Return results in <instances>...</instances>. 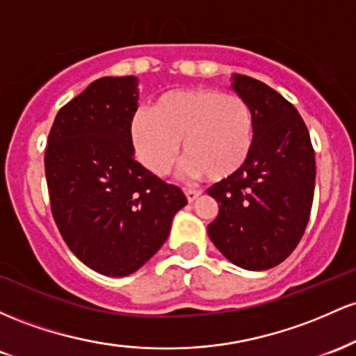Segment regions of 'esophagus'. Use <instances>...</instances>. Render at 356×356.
Listing matches in <instances>:
<instances>
[{
	"label": "esophagus",
	"instance_id": "obj_1",
	"mask_svg": "<svg viewBox=\"0 0 356 356\" xmlns=\"http://www.w3.org/2000/svg\"><path fill=\"white\" fill-rule=\"evenodd\" d=\"M185 195H186V200H188V202H193V200H197L200 197V191L198 190H191V188H185Z\"/></svg>",
	"mask_w": 356,
	"mask_h": 356
}]
</instances>
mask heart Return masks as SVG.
<instances>
[{
    "mask_svg": "<svg viewBox=\"0 0 356 356\" xmlns=\"http://www.w3.org/2000/svg\"><path fill=\"white\" fill-rule=\"evenodd\" d=\"M131 139L138 158L153 173L170 171L181 141L190 177L207 175L210 181H225L249 161L252 111L241 95L211 87L166 92L151 113L134 114Z\"/></svg>",
    "mask_w": 356,
    "mask_h": 356,
    "instance_id": "heart-1",
    "label": "heart"
}]
</instances>
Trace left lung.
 I'll return each mask as SVG.
<instances>
[{
    "label": "left lung",
    "mask_w": 356,
    "mask_h": 356,
    "mask_svg": "<svg viewBox=\"0 0 356 356\" xmlns=\"http://www.w3.org/2000/svg\"><path fill=\"white\" fill-rule=\"evenodd\" d=\"M234 89L249 104L254 146L235 177L207 190L218 215L210 241L235 266L266 270L296 249L314 195V149L296 107L264 82L235 75Z\"/></svg>",
    "instance_id": "obj_1"
}]
</instances>
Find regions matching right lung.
<instances>
[{"mask_svg":"<svg viewBox=\"0 0 356 356\" xmlns=\"http://www.w3.org/2000/svg\"><path fill=\"white\" fill-rule=\"evenodd\" d=\"M136 87L133 75L92 82L58 111L45 149L60 235L83 264L113 277L149 261L170 235L175 213L186 205L179 186L136 161Z\"/></svg>","mask_w":356,"mask_h":356,"instance_id":"add662e5","label":"right lung"}]
</instances>
